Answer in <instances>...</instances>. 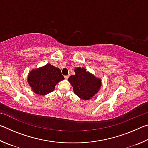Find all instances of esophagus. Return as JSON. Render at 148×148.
<instances>
[{
    "mask_svg": "<svg viewBox=\"0 0 148 148\" xmlns=\"http://www.w3.org/2000/svg\"><path fill=\"white\" fill-rule=\"evenodd\" d=\"M64 78L66 79H67L69 78V76H64Z\"/></svg>",
    "mask_w": 148,
    "mask_h": 148,
    "instance_id": "1",
    "label": "esophagus"
}]
</instances>
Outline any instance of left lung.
<instances>
[{"label": "left lung", "mask_w": 148, "mask_h": 148, "mask_svg": "<svg viewBox=\"0 0 148 148\" xmlns=\"http://www.w3.org/2000/svg\"><path fill=\"white\" fill-rule=\"evenodd\" d=\"M74 72L75 74L69 77V81L73 87L74 93L82 99H90L101 87V79L95 77L84 68L77 67Z\"/></svg>", "instance_id": "obj_1"}]
</instances>
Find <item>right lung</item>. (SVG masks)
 Segmentation results:
<instances>
[{
  "mask_svg": "<svg viewBox=\"0 0 148 148\" xmlns=\"http://www.w3.org/2000/svg\"><path fill=\"white\" fill-rule=\"evenodd\" d=\"M64 79L61 70L47 64L42 68L32 71L27 80L35 93L45 95L53 91L56 84Z\"/></svg>",
  "mask_w": 148,
  "mask_h": 148,
  "instance_id": "right-lung-1",
  "label": "right lung"
}]
</instances>
